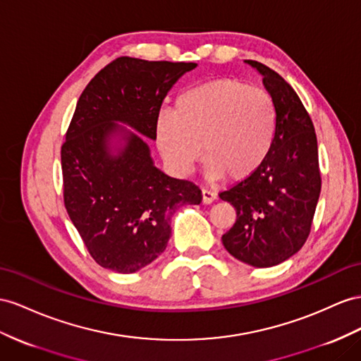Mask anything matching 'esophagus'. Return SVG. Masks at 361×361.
<instances>
[{
	"label": "esophagus",
	"instance_id": "34e87169",
	"mask_svg": "<svg viewBox=\"0 0 361 361\" xmlns=\"http://www.w3.org/2000/svg\"><path fill=\"white\" fill-rule=\"evenodd\" d=\"M202 202L204 204H210V202H214V200L216 198V192L214 190H209V189H202Z\"/></svg>",
	"mask_w": 361,
	"mask_h": 361
}]
</instances>
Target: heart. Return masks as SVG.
<instances>
[{
  "label": "heart",
  "mask_w": 361,
  "mask_h": 361,
  "mask_svg": "<svg viewBox=\"0 0 361 361\" xmlns=\"http://www.w3.org/2000/svg\"><path fill=\"white\" fill-rule=\"evenodd\" d=\"M276 134L270 92L236 79L183 91L173 111H161L155 120L157 147L175 175H188L202 149L210 178L245 180L267 160Z\"/></svg>",
  "instance_id": "1"
}]
</instances>
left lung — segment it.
<instances>
[{
    "label": "left lung",
    "instance_id": "left-lung-1",
    "mask_svg": "<svg viewBox=\"0 0 361 361\" xmlns=\"http://www.w3.org/2000/svg\"><path fill=\"white\" fill-rule=\"evenodd\" d=\"M264 76L277 106V134L267 160L250 177L219 192L236 210L223 244L248 265L273 267L298 253L311 232L322 189L317 137L298 92L281 75L247 61Z\"/></svg>",
    "mask_w": 361,
    "mask_h": 361
}]
</instances>
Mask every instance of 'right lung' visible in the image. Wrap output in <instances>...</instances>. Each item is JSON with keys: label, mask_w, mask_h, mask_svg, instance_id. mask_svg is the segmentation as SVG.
Returning <instances> with one entry per match:
<instances>
[{"label": "right lung", "mask_w": 361, "mask_h": 361, "mask_svg": "<svg viewBox=\"0 0 361 361\" xmlns=\"http://www.w3.org/2000/svg\"><path fill=\"white\" fill-rule=\"evenodd\" d=\"M195 62L120 56L82 91L61 147L63 204L100 267L134 273L164 252L171 215L200 204L201 189L168 177L152 164L142 137L128 134L126 147L111 155L106 140L123 122L155 138L163 99Z\"/></svg>", "instance_id": "right-lung-1"}]
</instances>
